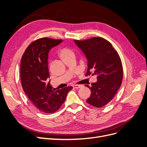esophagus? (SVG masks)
Returning a JSON list of instances; mask_svg holds the SVG:
<instances>
[{"label": "esophagus", "instance_id": "34e87169", "mask_svg": "<svg viewBox=\"0 0 147 147\" xmlns=\"http://www.w3.org/2000/svg\"><path fill=\"white\" fill-rule=\"evenodd\" d=\"M73 87L75 89H78V88H80L81 87H82V85H78V84H75V85H74Z\"/></svg>", "mask_w": 147, "mask_h": 147}]
</instances>
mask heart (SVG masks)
Segmentation results:
<instances>
[{
    "instance_id": "1",
    "label": "heart",
    "mask_w": 147,
    "mask_h": 147,
    "mask_svg": "<svg viewBox=\"0 0 147 147\" xmlns=\"http://www.w3.org/2000/svg\"><path fill=\"white\" fill-rule=\"evenodd\" d=\"M58 56L64 62H65L68 59L75 57V53L67 47H63L60 48L58 51Z\"/></svg>"
}]
</instances>
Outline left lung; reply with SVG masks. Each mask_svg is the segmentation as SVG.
<instances>
[{"instance_id":"8db88e82","label":"left lung","mask_w":147,"mask_h":147,"mask_svg":"<svg viewBox=\"0 0 147 147\" xmlns=\"http://www.w3.org/2000/svg\"><path fill=\"white\" fill-rule=\"evenodd\" d=\"M88 60L86 76L96 75L97 80L90 86L91 91L87 102L97 108L112 100L121 86L123 67L121 59L112 44L101 37L74 40Z\"/></svg>"}]
</instances>
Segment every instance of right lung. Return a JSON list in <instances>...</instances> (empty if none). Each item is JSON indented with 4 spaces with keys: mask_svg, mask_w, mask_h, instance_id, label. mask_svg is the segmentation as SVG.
Masks as SVG:
<instances>
[{
    "mask_svg": "<svg viewBox=\"0 0 147 147\" xmlns=\"http://www.w3.org/2000/svg\"><path fill=\"white\" fill-rule=\"evenodd\" d=\"M62 42L49 38L38 39L26 48L21 61V82L25 94L39 110L47 113L58 110L73 88L58 90L53 88L50 80L48 82L49 51Z\"/></svg>",
    "mask_w": 147,
    "mask_h": 147,
    "instance_id": "obj_1",
    "label": "right lung"
}]
</instances>
